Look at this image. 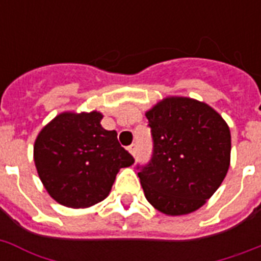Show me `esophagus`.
<instances>
[{"label": "esophagus", "instance_id": "esophagus-1", "mask_svg": "<svg viewBox=\"0 0 261 261\" xmlns=\"http://www.w3.org/2000/svg\"><path fill=\"white\" fill-rule=\"evenodd\" d=\"M127 150L130 151L131 155H134L135 157V154H137V143H131L130 146L127 147Z\"/></svg>", "mask_w": 261, "mask_h": 261}]
</instances>
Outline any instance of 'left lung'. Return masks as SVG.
Instances as JSON below:
<instances>
[{"label": "left lung", "instance_id": "obj_1", "mask_svg": "<svg viewBox=\"0 0 261 261\" xmlns=\"http://www.w3.org/2000/svg\"><path fill=\"white\" fill-rule=\"evenodd\" d=\"M145 115L153 155L138 176L147 202L172 217L194 213L229 171V126L208 104L181 96L163 98Z\"/></svg>", "mask_w": 261, "mask_h": 261}]
</instances>
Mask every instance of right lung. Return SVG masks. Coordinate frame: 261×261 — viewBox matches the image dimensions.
I'll return each instance as SVG.
<instances>
[{
    "instance_id": "add662e5",
    "label": "right lung",
    "mask_w": 261,
    "mask_h": 261,
    "mask_svg": "<svg viewBox=\"0 0 261 261\" xmlns=\"http://www.w3.org/2000/svg\"><path fill=\"white\" fill-rule=\"evenodd\" d=\"M102 115L62 112L35 139L34 161L39 177L55 202L87 208L110 195L120 168L134 164L118 142L116 131L102 128Z\"/></svg>"
}]
</instances>
